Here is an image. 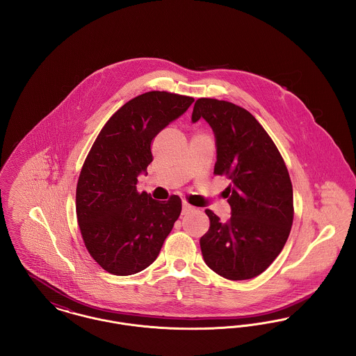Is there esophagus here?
<instances>
[{
    "mask_svg": "<svg viewBox=\"0 0 356 356\" xmlns=\"http://www.w3.org/2000/svg\"><path fill=\"white\" fill-rule=\"evenodd\" d=\"M195 208L192 207V205H189V204L183 203V209H181V213L183 215H186V213H189V212H192Z\"/></svg>",
    "mask_w": 356,
    "mask_h": 356,
    "instance_id": "1",
    "label": "esophagus"
}]
</instances>
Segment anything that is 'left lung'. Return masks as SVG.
I'll use <instances>...</instances> for the list:
<instances>
[{
	"label": "left lung",
	"instance_id": "obj_1",
	"mask_svg": "<svg viewBox=\"0 0 356 356\" xmlns=\"http://www.w3.org/2000/svg\"><path fill=\"white\" fill-rule=\"evenodd\" d=\"M200 119L215 135V175L231 180L225 189L228 221L205 211L211 225L200 238L204 261L225 279H252L271 266L291 231L293 195L287 167L271 137L244 108L199 99L192 122Z\"/></svg>",
	"mask_w": 356,
	"mask_h": 356
}]
</instances>
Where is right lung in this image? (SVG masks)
Returning <instances> with one entry per match:
<instances>
[{
  "label": "right lung",
  "mask_w": 356,
  "mask_h": 356,
  "mask_svg": "<svg viewBox=\"0 0 356 356\" xmlns=\"http://www.w3.org/2000/svg\"><path fill=\"white\" fill-rule=\"evenodd\" d=\"M192 97L147 92L106 121L85 160L76 213L85 247L105 271L119 276L149 267L181 212V200H153L137 192V177L152 163L151 143L184 115Z\"/></svg>",
  "instance_id": "add662e5"
}]
</instances>
